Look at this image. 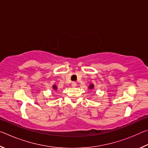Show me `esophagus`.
Here are the masks:
<instances>
[{
  "label": "esophagus",
  "instance_id": "34e87169",
  "mask_svg": "<svg viewBox=\"0 0 148 148\" xmlns=\"http://www.w3.org/2000/svg\"><path fill=\"white\" fill-rule=\"evenodd\" d=\"M71 86H72V87H76V86H77V84L76 83V82H72V84H71Z\"/></svg>",
  "mask_w": 148,
  "mask_h": 148
}]
</instances>
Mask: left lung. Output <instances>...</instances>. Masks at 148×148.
<instances>
[{
    "mask_svg": "<svg viewBox=\"0 0 148 148\" xmlns=\"http://www.w3.org/2000/svg\"><path fill=\"white\" fill-rule=\"evenodd\" d=\"M94 88V85L93 84H90L89 86V89H92Z\"/></svg>",
    "mask_w": 148,
    "mask_h": 148,
    "instance_id": "1",
    "label": "left lung"
}]
</instances>
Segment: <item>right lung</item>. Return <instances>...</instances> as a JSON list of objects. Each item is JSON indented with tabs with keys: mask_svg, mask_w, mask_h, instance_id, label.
<instances>
[{
	"mask_svg": "<svg viewBox=\"0 0 148 148\" xmlns=\"http://www.w3.org/2000/svg\"><path fill=\"white\" fill-rule=\"evenodd\" d=\"M53 87V89L54 90H56V91L57 89V86H56V85H53V87Z\"/></svg>",
	"mask_w": 148,
	"mask_h": 148,
	"instance_id": "right-lung-1",
	"label": "right lung"
}]
</instances>
